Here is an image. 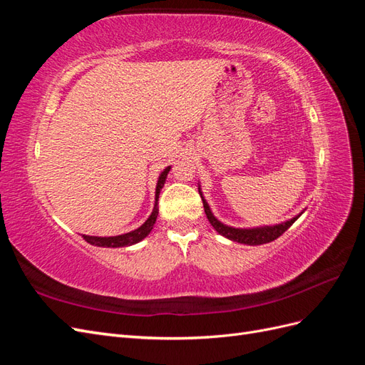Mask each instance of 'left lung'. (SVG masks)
I'll use <instances>...</instances> for the list:
<instances>
[{"label": "left lung", "instance_id": "obj_1", "mask_svg": "<svg viewBox=\"0 0 365 365\" xmlns=\"http://www.w3.org/2000/svg\"><path fill=\"white\" fill-rule=\"evenodd\" d=\"M200 195L202 197V204H204V210H205V215L207 219L210 220V224L213 225V228L217 231L219 235L225 236L230 240H235L239 242V244H247V245H262V244H268V242H272L277 237H280L286 230H288L295 220L298 219V216L292 217L291 220H286L283 224L279 225H272V227H257V228H233V227H228L224 225L222 222H219V220L213 216L212 210H210L207 201L204 200V196L200 190Z\"/></svg>", "mask_w": 365, "mask_h": 365}]
</instances>
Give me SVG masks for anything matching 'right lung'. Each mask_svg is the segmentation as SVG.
Masks as SVG:
<instances>
[{
    "mask_svg": "<svg viewBox=\"0 0 365 365\" xmlns=\"http://www.w3.org/2000/svg\"><path fill=\"white\" fill-rule=\"evenodd\" d=\"M170 168H165L157 182V192H155V207H153V212L152 215L148 217V220L141 227H138L134 231H129L126 235H120V236H111V237H97V236H83V239L88 242V244L96 245V247H105V248H118V247H129V245H134L137 242L145 239L155 225L157 222V216H158V197H160V190L163 189V185L165 182V178H168V173H169Z\"/></svg>",
    "mask_w": 365,
    "mask_h": 365,
    "instance_id": "add662e5",
    "label": "right lung"
}]
</instances>
